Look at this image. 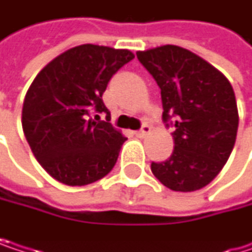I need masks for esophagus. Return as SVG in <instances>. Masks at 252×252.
Listing matches in <instances>:
<instances>
[{"mask_svg":"<svg viewBox=\"0 0 252 252\" xmlns=\"http://www.w3.org/2000/svg\"><path fill=\"white\" fill-rule=\"evenodd\" d=\"M150 133H151V126H148V125H142L141 130L135 132V135H136L138 138H145V136L150 135Z\"/></svg>","mask_w":252,"mask_h":252,"instance_id":"34e87169","label":"esophagus"}]
</instances>
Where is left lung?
Wrapping results in <instances>:
<instances>
[{
    "label": "left lung",
    "mask_w": 252,
    "mask_h": 252,
    "mask_svg": "<svg viewBox=\"0 0 252 252\" xmlns=\"http://www.w3.org/2000/svg\"><path fill=\"white\" fill-rule=\"evenodd\" d=\"M161 89L163 122L175 126V148L154 176L169 189L192 192L208 185L226 164L236 139L238 107L226 76L178 45L136 53Z\"/></svg>",
    "instance_id": "obj_1"
}]
</instances>
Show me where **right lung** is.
I'll return each instance as SVG.
<instances>
[{"label": "right lung", "mask_w": 252, "mask_h": 252, "mask_svg": "<svg viewBox=\"0 0 252 252\" xmlns=\"http://www.w3.org/2000/svg\"><path fill=\"white\" fill-rule=\"evenodd\" d=\"M135 56L92 44L67 50L47 64L29 86L22 126L29 147L56 181L83 187L114 167L127 139L92 113H108L102 94L111 76Z\"/></svg>", "instance_id": "right-lung-1"}]
</instances>
